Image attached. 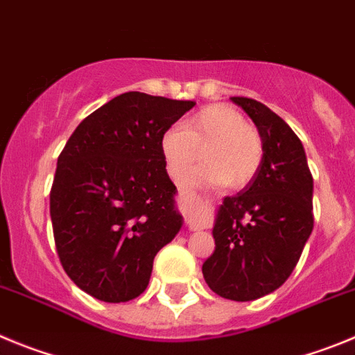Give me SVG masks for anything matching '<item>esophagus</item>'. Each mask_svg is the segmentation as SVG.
Masks as SVG:
<instances>
[{
	"instance_id": "esophagus-1",
	"label": "esophagus",
	"mask_w": 355,
	"mask_h": 355,
	"mask_svg": "<svg viewBox=\"0 0 355 355\" xmlns=\"http://www.w3.org/2000/svg\"><path fill=\"white\" fill-rule=\"evenodd\" d=\"M180 194H187V191L180 189ZM187 226H189L191 232H198V230L205 228L207 223L201 221V219H196V217H189V221H187Z\"/></svg>"
}]
</instances>
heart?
I'll list each match as a JSON object with an SVG mask.
<instances>
[{"instance_id": "obj_1", "label": "heart", "mask_w": 355, "mask_h": 355, "mask_svg": "<svg viewBox=\"0 0 355 355\" xmlns=\"http://www.w3.org/2000/svg\"><path fill=\"white\" fill-rule=\"evenodd\" d=\"M162 155L170 175L196 164L203 150L205 164L184 177L185 184L225 182L228 187H244L253 180L263 159L258 130L233 107L216 104L201 110L184 125L166 130L161 141Z\"/></svg>"}]
</instances>
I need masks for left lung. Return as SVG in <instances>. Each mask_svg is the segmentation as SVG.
I'll list each match as a JSON object with an SVG mask.
<instances>
[{"label":"left lung","instance_id":"obj_1","mask_svg":"<svg viewBox=\"0 0 355 355\" xmlns=\"http://www.w3.org/2000/svg\"><path fill=\"white\" fill-rule=\"evenodd\" d=\"M257 125L263 159L253 180L226 196L214 219L216 249L201 272L217 295L254 301L279 288L313 230V177L288 123L248 97H232Z\"/></svg>","mask_w":355,"mask_h":355}]
</instances>
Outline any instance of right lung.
Here are the masks:
<instances>
[{
	"label": "right lung",
	"instance_id": "add662e5",
	"mask_svg": "<svg viewBox=\"0 0 355 355\" xmlns=\"http://www.w3.org/2000/svg\"><path fill=\"white\" fill-rule=\"evenodd\" d=\"M196 102L127 92L86 116L58 157L51 221L60 261L83 292L127 302L180 232L162 136Z\"/></svg>",
	"mask_w": 355,
	"mask_h": 355
}]
</instances>
